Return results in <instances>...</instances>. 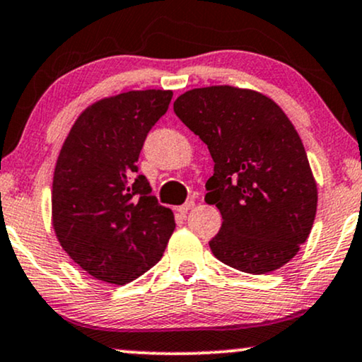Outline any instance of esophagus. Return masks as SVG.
<instances>
[{
	"label": "esophagus",
	"mask_w": 362,
	"mask_h": 362,
	"mask_svg": "<svg viewBox=\"0 0 362 362\" xmlns=\"http://www.w3.org/2000/svg\"><path fill=\"white\" fill-rule=\"evenodd\" d=\"M194 206V202L193 199H189V202H186L185 204H181V206H177V211L181 213V215H186V213L189 211V209H193Z\"/></svg>",
	"instance_id": "esophagus-1"
}]
</instances>
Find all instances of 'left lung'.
Returning <instances> with one entry per match:
<instances>
[{
	"instance_id": "1",
	"label": "left lung",
	"mask_w": 362,
	"mask_h": 362,
	"mask_svg": "<svg viewBox=\"0 0 362 362\" xmlns=\"http://www.w3.org/2000/svg\"><path fill=\"white\" fill-rule=\"evenodd\" d=\"M174 112L215 160L204 196L223 218L213 255L255 275L292 260L314 225L317 185L284 110L260 92L215 86L185 92Z\"/></svg>"
}]
</instances>
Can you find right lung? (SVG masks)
I'll return each instance as SVG.
<instances>
[{"label": "right lung", "instance_id": "add662e5", "mask_svg": "<svg viewBox=\"0 0 362 362\" xmlns=\"http://www.w3.org/2000/svg\"><path fill=\"white\" fill-rule=\"evenodd\" d=\"M171 99V90L154 88L107 97L78 115L62 146L53 230L69 257L102 282L124 285L154 267L176 226L136 164Z\"/></svg>", "mask_w": 362, "mask_h": 362}]
</instances>
